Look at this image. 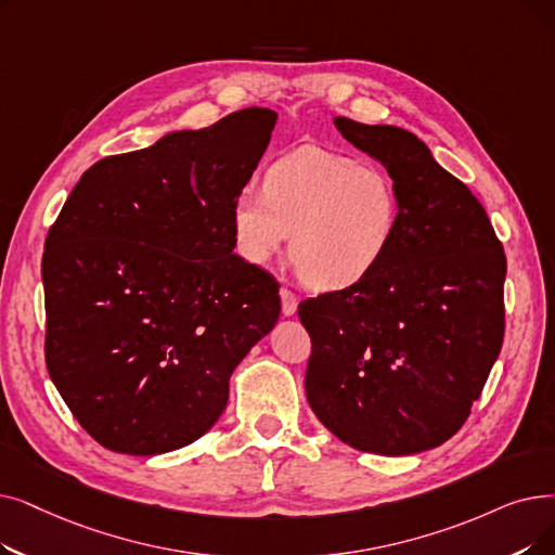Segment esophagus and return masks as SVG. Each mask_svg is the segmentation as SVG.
<instances>
[{
	"label": "esophagus",
	"mask_w": 555,
	"mask_h": 555,
	"mask_svg": "<svg viewBox=\"0 0 555 555\" xmlns=\"http://www.w3.org/2000/svg\"><path fill=\"white\" fill-rule=\"evenodd\" d=\"M279 295H281V312L285 318H293L297 312V295L293 291H287V287H281Z\"/></svg>",
	"instance_id": "esophagus-1"
}]
</instances>
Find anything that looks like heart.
<instances>
[{"mask_svg":"<svg viewBox=\"0 0 555 555\" xmlns=\"http://www.w3.org/2000/svg\"><path fill=\"white\" fill-rule=\"evenodd\" d=\"M235 254L256 268L270 264L291 235L299 279L320 293L363 283L395 245L401 192L376 163L301 147L276 158L262 175L260 195L231 202Z\"/></svg>","mask_w":555,"mask_h":555,"instance_id":"heart-1","label":"heart"}]
</instances>
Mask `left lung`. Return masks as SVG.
<instances>
[{
  "mask_svg": "<svg viewBox=\"0 0 555 555\" xmlns=\"http://www.w3.org/2000/svg\"><path fill=\"white\" fill-rule=\"evenodd\" d=\"M401 192L395 245L349 291L299 304L306 397L345 444L411 455L465 424L503 345L505 254L486 208L411 131L335 117Z\"/></svg>",
  "mask_w": 555,
  "mask_h": 555,
  "instance_id": "8db88e82",
  "label": "left lung"
}]
</instances>
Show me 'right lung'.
<instances>
[{
	"label": "right lung",
	"instance_id": "add662e5",
	"mask_svg": "<svg viewBox=\"0 0 555 555\" xmlns=\"http://www.w3.org/2000/svg\"><path fill=\"white\" fill-rule=\"evenodd\" d=\"M274 125L251 106L102 158L47 233V370L102 447L156 455L202 438L274 328L279 285L233 254L229 218Z\"/></svg>",
	"mask_w": 555,
	"mask_h": 555
}]
</instances>
